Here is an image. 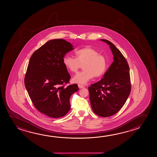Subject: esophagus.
Here are the masks:
<instances>
[{
  "instance_id": "esophagus-1",
  "label": "esophagus",
  "mask_w": 157,
  "mask_h": 157,
  "mask_svg": "<svg viewBox=\"0 0 157 157\" xmlns=\"http://www.w3.org/2000/svg\"><path fill=\"white\" fill-rule=\"evenodd\" d=\"M78 87H79L80 88H84V87H85V86H83V85H81V84H78Z\"/></svg>"
}]
</instances>
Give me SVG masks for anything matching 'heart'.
<instances>
[{
  "label": "heart",
  "mask_w": 157,
  "mask_h": 157,
  "mask_svg": "<svg viewBox=\"0 0 157 157\" xmlns=\"http://www.w3.org/2000/svg\"><path fill=\"white\" fill-rule=\"evenodd\" d=\"M75 56L76 58L67 55L63 59L65 67L71 72H77L82 65L83 70L74 76V82L85 84L94 77L102 76L107 69L106 58L94 48L87 46L77 50Z\"/></svg>",
  "instance_id": "1"
}]
</instances>
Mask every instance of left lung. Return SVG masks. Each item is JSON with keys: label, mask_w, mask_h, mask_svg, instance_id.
<instances>
[{"label": "left lung", "mask_w": 157, "mask_h": 157, "mask_svg": "<svg viewBox=\"0 0 157 157\" xmlns=\"http://www.w3.org/2000/svg\"><path fill=\"white\" fill-rule=\"evenodd\" d=\"M109 46L113 62L101 80L88 87L93 112L100 117H107L120 111L129 96L131 83L129 67L123 55L109 40L100 39Z\"/></svg>", "instance_id": "obj_1"}]
</instances>
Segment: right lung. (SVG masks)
Segmentation results:
<instances>
[{
  "label": "right lung",
  "mask_w": 157,
  "mask_h": 157,
  "mask_svg": "<svg viewBox=\"0 0 157 157\" xmlns=\"http://www.w3.org/2000/svg\"><path fill=\"white\" fill-rule=\"evenodd\" d=\"M74 50L63 39L49 40L33 53L25 78V85L36 109L48 117H63L70 109V98L77 92V84L65 87L70 74L63 63L68 52Z\"/></svg>",
  "instance_id": "right-lung-1"
}]
</instances>
